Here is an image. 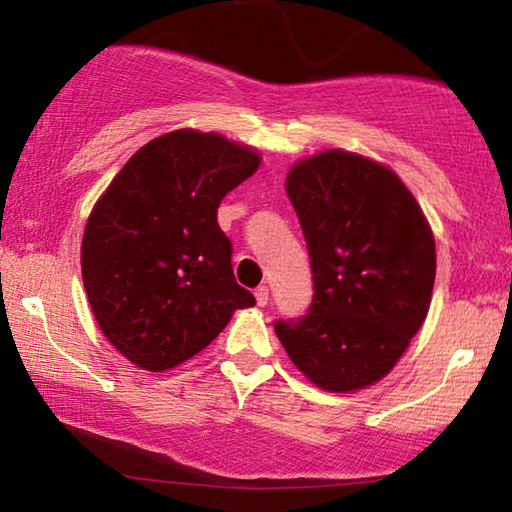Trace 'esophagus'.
<instances>
[{
	"mask_svg": "<svg viewBox=\"0 0 512 512\" xmlns=\"http://www.w3.org/2000/svg\"><path fill=\"white\" fill-rule=\"evenodd\" d=\"M255 300L259 307H266L268 305V287H257L255 289Z\"/></svg>",
	"mask_w": 512,
	"mask_h": 512,
	"instance_id": "1",
	"label": "esophagus"
}]
</instances>
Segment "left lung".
I'll list each match as a JSON object with an SVG mask.
<instances>
[{
	"mask_svg": "<svg viewBox=\"0 0 512 512\" xmlns=\"http://www.w3.org/2000/svg\"><path fill=\"white\" fill-rule=\"evenodd\" d=\"M287 194L314 298L302 318L275 320L277 339L323 391L375 384L427 318L436 280L429 223L391 169L339 149L291 167Z\"/></svg>",
	"mask_w": 512,
	"mask_h": 512,
	"instance_id": "left-lung-1",
	"label": "left lung"
}]
</instances>
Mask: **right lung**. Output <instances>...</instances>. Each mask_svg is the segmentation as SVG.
<instances>
[{
  "mask_svg": "<svg viewBox=\"0 0 512 512\" xmlns=\"http://www.w3.org/2000/svg\"><path fill=\"white\" fill-rule=\"evenodd\" d=\"M259 155L192 128L160 135L124 164L85 225L81 271L94 318L128 361L160 372L207 348L255 298L232 273L216 221Z\"/></svg>",
  "mask_w": 512,
  "mask_h": 512,
  "instance_id": "obj_1",
  "label": "right lung"
}]
</instances>
